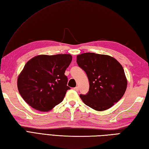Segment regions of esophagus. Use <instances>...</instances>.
I'll return each instance as SVG.
<instances>
[{
  "label": "esophagus",
  "instance_id": "obj_1",
  "mask_svg": "<svg viewBox=\"0 0 149 149\" xmlns=\"http://www.w3.org/2000/svg\"><path fill=\"white\" fill-rule=\"evenodd\" d=\"M79 90V88L78 86H76V87L74 88V90H75L76 91H78Z\"/></svg>",
  "mask_w": 149,
  "mask_h": 149
}]
</instances>
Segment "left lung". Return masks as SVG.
I'll return each mask as SVG.
<instances>
[{
    "label": "left lung",
    "instance_id": "obj_1",
    "mask_svg": "<svg viewBox=\"0 0 149 149\" xmlns=\"http://www.w3.org/2000/svg\"><path fill=\"white\" fill-rule=\"evenodd\" d=\"M77 63L86 72L90 83L88 93L79 95L86 105L101 111L110 108L123 97L127 81L116 59L87 52L77 56Z\"/></svg>",
    "mask_w": 149,
    "mask_h": 149
}]
</instances>
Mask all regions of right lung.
I'll use <instances>...</instances> for the list:
<instances>
[{
  "instance_id": "add662e5",
  "label": "right lung",
  "mask_w": 149,
  "mask_h": 149,
  "mask_svg": "<svg viewBox=\"0 0 149 149\" xmlns=\"http://www.w3.org/2000/svg\"><path fill=\"white\" fill-rule=\"evenodd\" d=\"M72 60L70 54H56L36 56L27 61L17 79L24 100L40 111H49L61 103L70 89L65 72Z\"/></svg>"
}]
</instances>
